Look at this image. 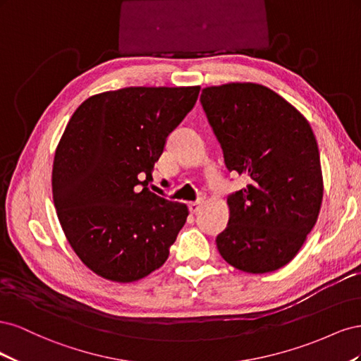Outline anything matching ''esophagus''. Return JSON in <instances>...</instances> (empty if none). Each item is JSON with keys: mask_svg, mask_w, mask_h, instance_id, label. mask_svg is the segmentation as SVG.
<instances>
[{"mask_svg": "<svg viewBox=\"0 0 361 361\" xmlns=\"http://www.w3.org/2000/svg\"><path fill=\"white\" fill-rule=\"evenodd\" d=\"M202 206H203V200L191 202V203L188 204V207H190V212H191V214H197V212L202 209Z\"/></svg>", "mask_w": 361, "mask_h": 361, "instance_id": "34e87169", "label": "esophagus"}]
</instances>
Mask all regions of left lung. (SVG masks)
<instances>
[{"instance_id": "8db88e82", "label": "left lung", "mask_w": 361, "mask_h": 361, "mask_svg": "<svg viewBox=\"0 0 361 361\" xmlns=\"http://www.w3.org/2000/svg\"><path fill=\"white\" fill-rule=\"evenodd\" d=\"M200 102L228 171L245 188L228 194L231 218L216 248L232 267L265 274L295 257L322 202L319 150L301 113L268 87H206Z\"/></svg>"}]
</instances>
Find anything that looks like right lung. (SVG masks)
<instances>
[{
  "label": "right lung",
  "mask_w": 361,
  "mask_h": 361,
  "mask_svg": "<svg viewBox=\"0 0 361 361\" xmlns=\"http://www.w3.org/2000/svg\"><path fill=\"white\" fill-rule=\"evenodd\" d=\"M200 87H126L84 101L52 167L63 232L97 276L129 283L164 265L188 216L183 203L147 190L167 137Z\"/></svg>",
  "instance_id": "right-lung-1"
}]
</instances>
